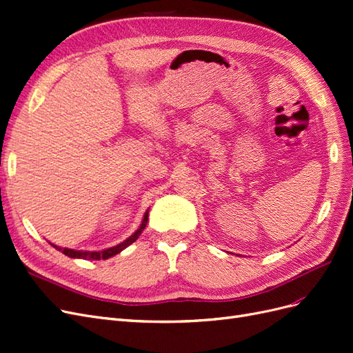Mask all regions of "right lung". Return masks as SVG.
<instances>
[{
  "mask_svg": "<svg viewBox=\"0 0 353 353\" xmlns=\"http://www.w3.org/2000/svg\"><path fill=\"white\" fill-rule=\"evenodd\" d=\"M148 219H149V210L144 213V217H143V222L140 225V228L136 230L134 234H132L130 238H127L124 242H121V244L112 247V248H108V250H103V251H76V250H70V248H61V247H57L54 244H51L55 250L61 251L63 254H65L67 257H71V259H84V260H106L109 257H114V255H117L118 252H121L123 250H125L130 244H132L143 232V229L145 228V225H148Z\"/></svg>",
  "mask_w": 353,
  "mask_h": 353,
  "instance_id": "obj_1",
  "label": "right lung"
}]
</instances>
